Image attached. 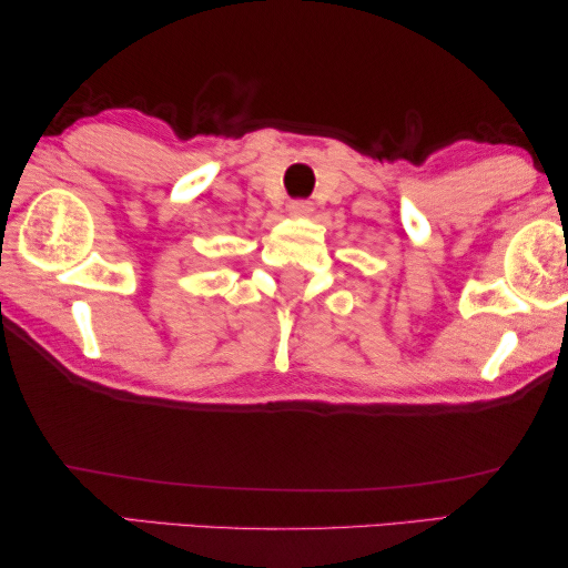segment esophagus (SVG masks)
Listing matches in <instances>:
<instances>
[{"label":"esophagus","instance_id":"1","mask_svg":"<svg viewBox=\"0 0 568 568\" xmlns=\"http://www.w3.org/2000/svg\"><path fill=\"white\" fill-rule=\"evenodd\" d=\"M290 213H292V216H296V219L310 216V213H312V203H310V201H292V203H290Z\"/></svg>","mask_w":568,"mask_h":568}]
</instances>
